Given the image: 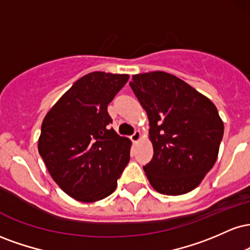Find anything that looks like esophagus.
Listing matches in <instances>:
<instances>
[{
  "label": "esophagus",
  "instance_id": "esophagus-1",
  "mask_svg": "<svg viewBox=\"0 0 250 250\" xmlns=\"http://www.w3.org/2000/svg\"><path fill=\"white\" fill-rule=\"evenodd\" d=\"M140 137H141V133H140L139 130H136V131H134L133 135H131L130 139L133 142H137L140 140Z\"/></svg>",
  "mask_w": 250,
  "mask_h": 250
}]
</instances>
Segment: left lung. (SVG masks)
Segmentation results:
<instances>
[{
	"mask_svg": "<svg viewBox=\"0 0 250 250\" xmlns=\"http://www.w3.org/2000/svg\"><path fill=\"white\" fill-rule=\"evenodd\" d=\"M147 111L151 161L143 167L155 190L182 195L200 185L213 168L223 137V122L210 100L179 77L137 74L129 82Z\"/></svg>",
	"mask_w": 250,
	"mask_h": 250,
	"instance_id": "1",
	"label": "left lung"
}]
</instances>
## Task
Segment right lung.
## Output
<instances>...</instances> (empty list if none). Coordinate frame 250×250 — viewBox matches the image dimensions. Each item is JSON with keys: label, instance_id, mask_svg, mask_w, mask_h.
Masks as SVG:
<instances>
[{"label": "right lung", "instance_id": "right-lung-1", "mask_svg": "<svg viewBox=\"0 0 250 250\" xmlns=\"http://www.w3.org/2000/svg\"><path fill=\"white\" fill-rule=\"evenodd\" d=\"M128 79L125 74L89 73L43 120L39 153L60 188L77 201L109 196L130 160V141L110 127L107 110Z\"/></svg>", "mask_w": 250, "mask_h": 250}]
</instances>
